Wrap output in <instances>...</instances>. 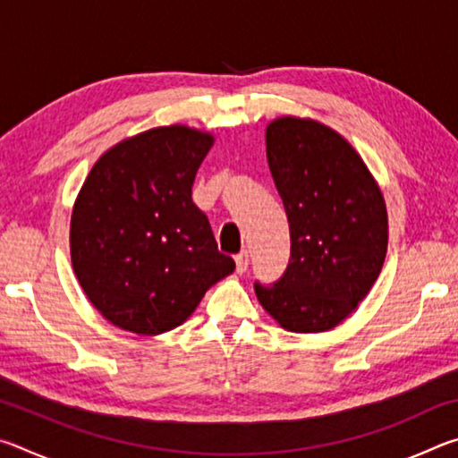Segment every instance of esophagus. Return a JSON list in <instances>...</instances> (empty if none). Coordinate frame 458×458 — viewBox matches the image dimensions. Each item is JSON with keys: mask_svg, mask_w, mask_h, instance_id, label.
I'll return each mask as SVG.
<instances>
[{"mask_svg": "<svg viewBox=\"0 0 458 458\" xmlns=\"http://www.w3.org/2000/svg\"><path fill=\"white\" fill-rule=\"evenodd\" d=\"M236 273H246V268H248V265H250V257H248V252L246 250H242V252H238L236 254Z\"/></svg>", "mask_w": 458, "mask_h": 458, "instance_id": "1", "label": "esophagus"}]
</instances>
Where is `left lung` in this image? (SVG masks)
<instances>
[{
    "label": "left lung",
    "mask_w": 458,
    "mask_h": 458,
    "mask_svg": "<svg viewBox=\"0 0 458 458\" xmlns=\"http://www.w3.org/2000/svg\"><path fill=\"white\" fill-rule=\"evenodd\" d=\"M267 159L284 204L291 259L260 305L294 333L329 331L366 299L387 250L386 201L360 153L313 119L267 127Z\"/></svg>",
    "instance_id": "obj_1"
}]
</instances>
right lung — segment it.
I'll return each instance as SVG.
<instances>
[{
  "mask_svg": "<svg viewBox=\"0 0 458 458\" xmlns=\"http://www.w3.org/2000/svg\"><path fill=\"white\" fill-rule=\"evenodd\" d=\"M212 145L204 131L155 127L111 147L84 180L71 220L72 268L117 327L139 335L174 329L234 270L191 201Z\"/></svg>",
  "mask_w": 458,
  "mask_h": 458,
  "instance_id": "obj_1",
  "label": "right lung"
}]
</instances>
